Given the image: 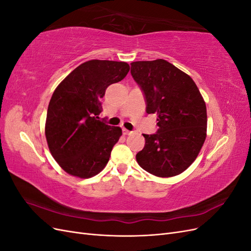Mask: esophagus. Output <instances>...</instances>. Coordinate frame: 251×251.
Listing matches in <instances>:
<instances>
[{"instance_id":"1","label":"esophagus","mask_w":251,"mask_h":251,"mask_svg":"<svg viewBox=\"0 0 251 251\" xmlns=\"http://www.w3.org/2000/svg\"><path fill=\"white\" fill-rule=\"evenodd\" d=\"M131 133H132V132H131V131H128V130H126V128H125V127L123 128V134H124V135H130Z\"/></svg>"}]
</instances>
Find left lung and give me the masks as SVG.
<instances>
[{
	"instance_id": "8db88e82",
	"label": "left lung",
	"mask_w": 251,
	"mask_h": 251,
	"mask_svg": "<svg viewBox=\"0 0 251 251\" xmlns=\"http://www.w3.org/2000/svg\"><path fill=\"white\" fill-rule=\"evenodd\" d=\"M131 74L159 126L156 134H143L146 144L136 160L157 177L177 176L196 160L206 138L203 97L189 75L164 59L134 62Z\"/></svg>"
}]
</instances>
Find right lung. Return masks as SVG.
Returning <instances> with one entry per match:
<instances>
[{
    "instance_id": "add662e5",
    "label": "right lung",
    "mask_w": 251,
    "mask_h": 251,
    "mask_svg": "<svg viewBox=\"0 0 251 251\" xmlns=\"http://www.w3.org/2000/svg\"><path fill=\"white\" fill-rule=\"evenodd\" d=\"M128 71L130 66L125 62L88 60L53 92L45 135L51 155L71 176L91 178L107 165L123 131L98 120L100 98L105 89L123 80Z\"/></svg>"
}]
</instances>
